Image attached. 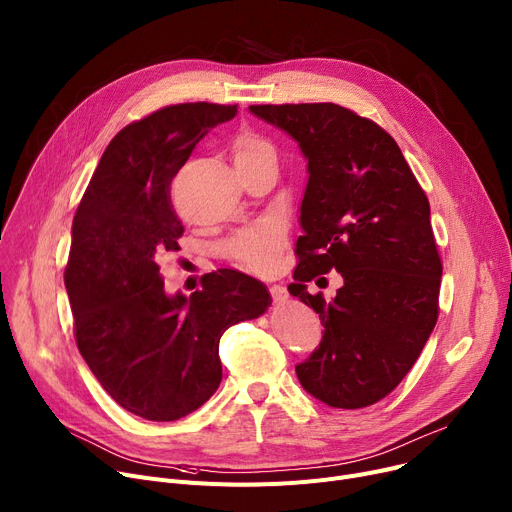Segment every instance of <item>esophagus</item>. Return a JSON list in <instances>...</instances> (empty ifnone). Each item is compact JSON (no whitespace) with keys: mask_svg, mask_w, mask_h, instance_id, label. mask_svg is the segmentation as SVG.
I'll return each mask as SVG.
<instances>
[{"mask_svg":"<svg viewBox=\"0 0 512 512\" xmlns=\"http://www.w3.org/2000/svg\"><path fill=\"white\" fill-rule=\"evenodd\" d=\"M269 292H271V298H274V302H282V300H286L288 298V292H286V288L284 286H280V284H274L269 288Z\"/></svg>","mask_w":512,"mask_h":512,"instance_id":"obj_1","label":"esophagus"}]
</instances>
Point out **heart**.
Here are the masks:
<instances>
[{
  "label": "heart",
  "instance_id": "1",
  "mask_svg": "<svg viewBox=\"0 0 512 512\" xmlns=\"http://www.w3.org/2000/svg\"><path fill=\"white\" fill-rule=\"evenodd\" d=\"M263 154L274 156V148H271L265 140H261L259 135L255 133L238 135L234 142V160H247ZM278 249H280V228L271 222H261L243 230L241 234L234 236L228 245V253L232 259L253 269L269 267L274 263Z\"/></svg>",
  "mask_w": 512,
  "mask_h": 512
}]
</instances>
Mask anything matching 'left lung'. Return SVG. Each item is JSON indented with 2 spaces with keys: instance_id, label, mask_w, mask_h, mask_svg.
<instances>
[{
  "instance_id": "left-lung-1",
  "label": "left lung",
  "mask_w": 512,
  "mask_h": 512,
  "mask_svg": "<svg viewBox=\"0 0 512 512\" xmlns=\"http://www.w3.org/2000/svg\"><path fill=\"white\" fill-rule=\"evenodd\" d=\"M306 158L302 236L290 294L325 327L319 348L296 364L319 401L358 410L405 377L438 319L442 263L430 203L391 135L333 102L253 105ZM335 268L345 286L327 303L305 284Z\"/></svg>"
}]
</instances>
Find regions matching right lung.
Returning a JSON list of instances; mask_svg holds the SVG:
<instances>
[{
    "label": "right lung",
    "mask_w": 512,
    "mask_h": 512,
    "mask_svg": "<svg viewBox=\"0 0 512 512\" xmlns=\"http://www.w3.org/2000/svg\"><path fill=\"white\" fill-rule=\"evenodd\" d=\"M234 115L236 105L185 102L129 123L74 216L65 288L78 350L102 389L144 420L173 422L206 403L222 381V333L271 304L259 280L234 269L170 296L158 267L185 230L168 185L203 135Z\"/></svg>",
    "instance_id": "add662e5"
}]
</instances>
